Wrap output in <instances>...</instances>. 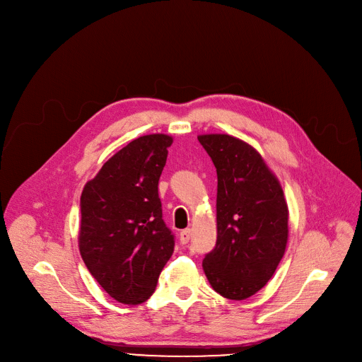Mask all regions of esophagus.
<instances>
[{"mask_svg":"<svg viewBox=\"0 0 362 362\" xmlns=\"http://www.w3.org/2000/svg\"><path fill=\"white\" fill-rule=\"evenodd\" d=\"M191 236H192V230L191 229H185L180 232L179 235V239H180V243L186 245L189 240H191Z\"/></svg>","mask_w":362,"mask_h":362,"instance_id":"obj_1","label":"esophagus"}]
</instances>
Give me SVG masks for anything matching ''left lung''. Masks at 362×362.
Listing matches in <instances>:
<instances>
[{"label":"left lung","mask_w":362,"mask_h":362,"mask_svg":"<svg viewBox=\"0 0 362 362\" xmlns=\"http://www.w3.org/2000/svg\"><path fill=\"white\" fill-rule=\"evenodd\" d=\"M198 141L217 170V242L204 273L217 293L242 300L267 284L284 255L288 204L254 146L220 133Z\"/></svg>","instance_id":"left-lung-1"}]
</instances>
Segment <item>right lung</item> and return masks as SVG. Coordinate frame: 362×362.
Wrapping results in <instances>:
<instances>
[{
    "mask_svg": "<svg viewBox=\"0 0 362 362\" xmlns=\"http://www.w3.org/2000/svg\"><path fill=\"white\" fill-rule=\"evenodd\" d=\"M173 138L145 135L116 152L81 197L79 251L89 273L116 300L145 302L175 251L163 220L158 180Z\"/></svg>",
    "mask_w": 362,
    "mask_h": 362,
    "instance_id": "1",
    "label": "right lung"
}]
</instances>
